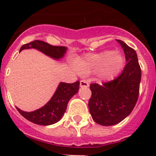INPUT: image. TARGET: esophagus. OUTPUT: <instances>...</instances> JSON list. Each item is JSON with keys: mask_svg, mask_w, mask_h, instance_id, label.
Here are the masks:
<instances>
[{"mask_svg": "<svg viewBox=\"0 0 156 156\" xmlns=\"http://www.w3.org/2000/svg\"><path fill=\"white\" fill-rule=\"evenodd\" d=\"M80 86L81 87H87L89 86V84H88L87 81H85V80H81L80 81Z\"/></svg>", "mask_w": 156, "mask_h": 156, "instance_id": "34e87169", "label": "esophagus"}]
</instances>
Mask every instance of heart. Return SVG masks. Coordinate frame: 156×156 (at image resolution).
<instances>
[{"instance_id": "heart-1", "label": "heart", "mask_w": 156, "mask_h": 156, "mask_svg": "<svg viewBox=\"0 0 156 156\" xmlns=\"http://www.w3.org/2000/svg\"><path fill=\"white\" fill-rule=\"evenodd\" d=\"M125 65V58L119 52H102L88 55L76 62V69L82 74L100 71V76L104 81H111L120 72Z\"/></svg>"}]
</instances>
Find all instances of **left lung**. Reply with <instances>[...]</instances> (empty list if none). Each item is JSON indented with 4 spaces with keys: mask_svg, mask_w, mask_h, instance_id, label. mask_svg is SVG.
Segmentation results:
<instances>
[{
    "mask_svg": "<svg viewBox=\"0 0 156 156\" xmlns=\"http://www.w3.org/2000/svg\"><path fill=\"white\" fill-rule=\"evenodd\" d=\"M116 41L123 48L127 64L121 75L102 85H90L91 97L88 103L90 113L96 123L110 126L128 116L139 97L141 69L137 55L133 48L121 40Z\"/></svg>",
    "mask_w": 156,
    "mask_h": 156,
    "instance_id": "1",
    "label": "left lung"
}]
</instances>
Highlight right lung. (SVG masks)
<instances>
[{"mask_svg":"<svg viewBox=\"0 0 156 156\" xmlns=\"http://www.w3.org/2000/svg\"><path fill=\"white\" fill-rule=\"evenodd\" d=\"M29 48L37 49L55 59L62 58L67 50L66 47L53 46L42 41L36 40L23 45L20 52L24 49ZM79 84L78 81L72 84L61 82L50 101L43 107L34 112H27L22 111L17 107L16 108L23 117L31 122L40 125H53L59 122L62 117L66 110L69 100L78 93Z\"/></svg>","mask_w":156,"mask_h":156,"instance_id":"right-lung-1","label":"right lung"}]
</instances>
